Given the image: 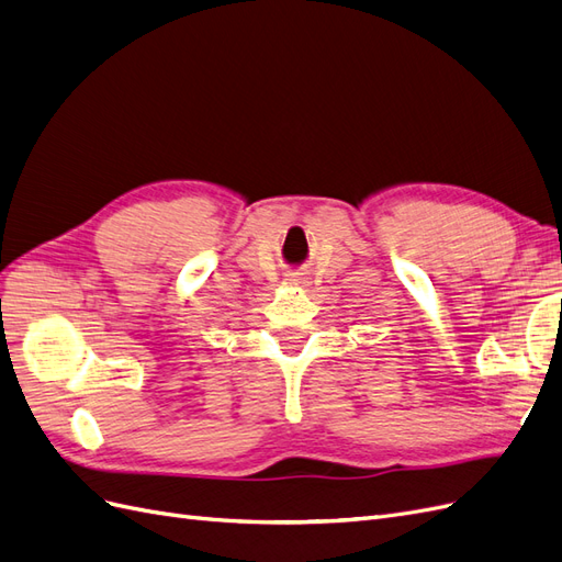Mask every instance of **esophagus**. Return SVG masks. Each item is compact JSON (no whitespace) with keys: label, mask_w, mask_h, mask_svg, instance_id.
Listing matches in <instances>:
<instances>
[{"label":"esophagus","mask_w":562,"mask_h":562,"mask_svg":"<svg viewBox=\"0 0 562 562\" xmlns=\"http://www.w3.org/2000/svg\"><path fill=\"white\" fill-rule=\"evenodd\" d=\"M288 281H291V283H302L304 279H302L300 274H293V277H291V279H288Z\"/></svg>","instance_id":"34e87169"}]
</instances>
